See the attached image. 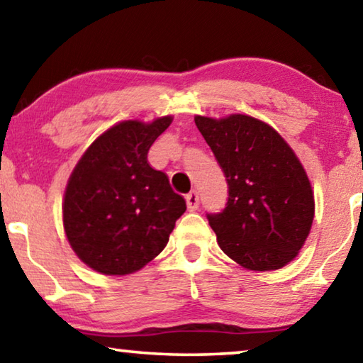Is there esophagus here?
Returning a JSON list of instances; mask_svg holds the SVG:
<instances>
[{
	"mask_svg": "<svg viewBox=\"0 0 363 363\" xmlns=\"http://www.w3.org/2000/svg\"><path fill=\"white\" fill-rule=\"evenodd\" d=\"M186 202H187V208L189 211H195L199 208V203H200V199H199V194L192 191L191 194L186 195Z\"/></svg>",
	"mask_w": 363,
	"mask_h": 363,
	"instance_id": "esophagus-1",
	"label": "esophagus"
}]
</instances>
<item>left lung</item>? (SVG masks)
I'll return each instance as SVG.
<instances>
[{
  "instance_id": "1",
  "label": "left lung",
  "mask_w": 363,
  "mask_h": 363,
  "mask_svg": "<svg viewBox=\"0 0 363 363\" xmlns=\"http://www.w3.org/2000/svg\"><path fill=\"white\" fill-rule=\"evenodd\" d=\"M228 182L221 213L208 223L224 254L254 272L279 269L294 260L315 215L307 172L272 125L245 114L195 116Z\"/></svg>"
}]
</instances>
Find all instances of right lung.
I'll list each match as a JSON object with an SVG mask.
<instances>
[{
	"mask_svg": "<svg viewBox=\"0 0 363 363\" xmlns=\"http://www.w3.org/2000/svg\"><path fill=\"white\" fill-rule=\"evenodd\" d=\"M171 116L145 124L123 121L101 134L69 177L62 223L69 244L101 274H129L152 262L169 240L186 200L147 155Z\"/></svg>",
	"mask_w": 363,
	"mask_h": 363,
	"instance_id": "1",
	"label": "right lung"
}]
</instances>
